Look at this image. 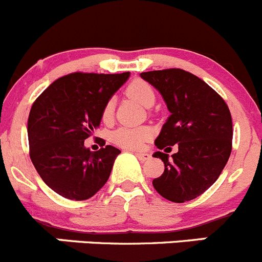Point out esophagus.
<instances>
[{
  "label": "esophagus",
  "mask_w": 262,
  "mask_h": 262,
  "mask_svg": "<svg viewBox=\"0 0 262 262\" xmlns=\"http://www.w3.org/2000/svg\"><path fill=\"white\" fill-rule=\"evenodd\" d=\"M136 156L138 157V159L141 160V161H147V160H148L149 157H151V155L146 154V152H137Z\"/></svg>",
  "instance_id": "esophagus-1"
}]
</instances>
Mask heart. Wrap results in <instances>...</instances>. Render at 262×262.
<instances>
[{
	"mask_svg": "<svg viewBox=\"0 0 262 262\" xmlns=\"http://www.w3.org/2000/svg\"><path fill=\"white\" fill-rule=\"evenodd\" d=\"M126 95L144 107H151L155 102V92L151 85L141 79H136L126 87ZM114 114V101L108 100L102 110L103 120H110ZM154 130L148 126H121L111 134V141L124 149H139L148 139H151Z\"/></svg>",
	"mask_w": 262,
	"mask_h": 262,
	"instance_id": "heart-1",
	"label": "heart"
}]
</instances>
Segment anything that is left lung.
Listing matches in <instances>:
<instances>
[{
	"label": "left lung",
	"instance_id": "left-lung-1",
	"mask_svg": "<svg viewBox=\"0 0 262 262\" xmlns=\"http://www.w3.org/2000/svg\"><path fill=\"white\" fill-rule=\"evenodd\" d=\"M141 77L161 93L170 111L155 144L159 149L178 146L171 157L155 152L165 170L152 184L171 202L194 200L216 182L229 160L233 138L229 107L209 84L183 69L154 70L141 73Z\"/></svg>",
	"mask_w": 262,
	"mask_h": 262
}]
</instances>
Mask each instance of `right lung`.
<instances>
[{
	"label": "right lung",
	"mask_w": 262,
	"mask_h": 262,
	"mask_svg": "<svg viewBox=\"0 0 262 262\" xmlns=\"http://www.w3.org/2000/svg\"><path fill=\"white\" fill-rule=\"evenodd\" d=\"M121 74L72 73L46 88L28 118L29 156L43 182L75 201L91 199L107 182L120 149L103 144L92 152L84 139L100 126L102 110L125 83Z\"/></svg>",
	"instance_id": "add662e5"
}]
</instances>
